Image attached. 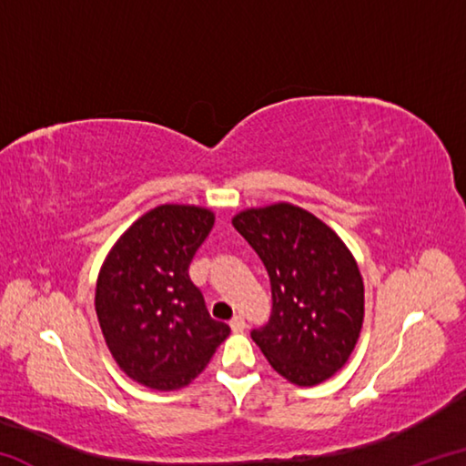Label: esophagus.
I'll list each match as a JSON object with an SVG mask.
<instances>
[{"mask_svg":"<svg viewBox=\"0 0 466 466\" xmlns=\"http://www.w3.org/2000/svg\"><path fill=\"white\" fill-rule=\"evenodd\" d=\"M230 327H232L234 333H240V330L247 329V320H244L240 314H236V317L230 320Z\"/></svg>","mask_w":466,"mask_h":466,"instance_id":"1","label":"esophagus"}]
</instances>
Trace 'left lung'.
Returning <instances> with one entry per match:
<instances>
[{
	"mask_svg": "<svg viewBox=\"0 0 466 466\" xmlns=\"http://www.w3.org/2000/svg\"><path fill=\"white\" fill-rule=\"evenodd\" d=\"M271 281V317L250 337L278 374L312 386L345 366L364 322V281L343 240L289 203L232 219Z\"/></svg>",
	"mask_w": 466,
	"mask_h": 466,
	"instance_id": "1",
	"label": "left lung"
}]
</instances>
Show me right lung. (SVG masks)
<instances>
[{"mask_svg":"<svg viewBox=\"0 0 466 466\" xmlns=\"http://www.w3.org/2000/svg\"><path fill=\"white\" fill-rule=\"evenodd\" d=\"M211 228L208 209L160 205L116 240L100 269L94 302L102 335L123 372L149 389L187 386L230 335L188 278Z\"/></svg>","mask_w":466,"mask_h":466,"instance_id":"1","label":"right lung"}]
</instances>
